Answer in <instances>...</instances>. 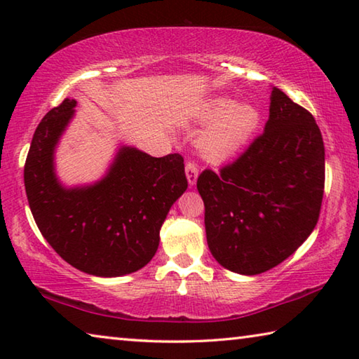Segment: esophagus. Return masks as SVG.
I'll use <instances>...</instances> for the list:
<instances>
[{
	"label": "esophagus",
	"instance_id": "34e87169",
	"mask_svg": "<svg viewBox=\"0 0 359 359\" xmlns=\"http://www.w3.org/2000/svg\"><path fill=\"white\" fill-rule=\"evenodd\" d=\"M185 174H187V179H188V184H190V187L196 184V179H198V165H196V163L187 161Z\"/></svg>",
	"mask_w": 359,
	"mask_h": 359
}]
</instances>
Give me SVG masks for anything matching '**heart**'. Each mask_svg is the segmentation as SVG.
Wrapping results in <instances>:
<instances>
[{
	"instance_id": "heart-1",
	"label": "heart",
	"mask_w": 359,
	"mask_h": 359,
	"mask_svg": "<svg viewBox=\"0 0 359 359\" xmlns=\"http://www.w3.org/2000/svg\"><path fill=\"white\" fill-rule=\"evenodd\" d=\"M204 123H212L201 139V149L210 160H224L242 147L257 128L259 114L247 102L215 98L201 112Z\"/></svg>"
}]
</instances>
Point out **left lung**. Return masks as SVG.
Wrapping results in <instances>:
<instances>
[{"mask_svg":"<svg viewBox=\"0 0 359 359\" xmlns=\"http://www.w3.org/2000/svg\"><path fill=\"white\" fill-rule=\"evenodd\" d=\"M208 245L226 269L257 276L280 264L318 222L325 145L313 115L272 88L264 131L220 172L196 182Z\"/></svg>","mask_w":359,"mask_h":359,"instance_id":"left-lung-1","label":"left lung"}]
</instances>
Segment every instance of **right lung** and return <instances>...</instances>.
Masks as SVG:
<instances>
[{
  "mask_svg": "<svg viewBox=\"0 0 359 359\" xmlns=\"http://www.w3.org/2000/svg\"><path fill=\"white\" fill-rule=\"evenodd\" d=\"M74 106L66 98L34 131L23 169L29 209L44 239L76 269L98 277L131 274L154 258L161 224L187 190L184 158L123 147L98 184L66 190L53 172V150Z\"/></svg>",
  "mask_w": 359,
  "mask_h": 359,
  "instance_id": "right-lung-1",
  "label": "right lung"
}]
</instances>
